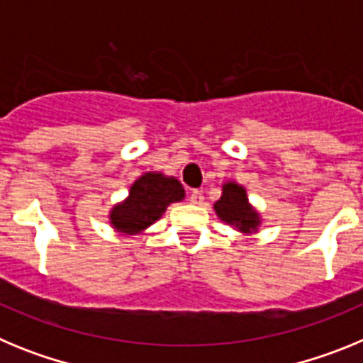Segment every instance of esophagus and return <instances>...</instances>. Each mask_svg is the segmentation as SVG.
Returning a JSON list of instances; mask_svg holds the SVG:
<instances>
[{
	"instance_id": "1",
	"label": "esophagus",
	"mask_w": 363,
	"mask_h": 363,
	"mask_svg": "<svg viewBox=\"0 0 363 363\" xmlns=\"http://www.w3.org/2000/svg\"><path fill=\"white\" fill-rule=\"evenodd\" d=\"M203 194H201V191H198V189H192L191 192H189V201L194 205H201L203 203Z\"/></svg>"
}]
</instances>
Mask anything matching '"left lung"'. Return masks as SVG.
Instances as JSON below:
<instances>
[{
	"label": "left lung",
	"instance_id": "obj_1",
	"mask_svg": "<svg viewBox=\"0 0 363 363\" xmlns=\"http://www.w3.org/2000/svg\"><path fill=\"white\" fill-rule=\"evenodd\" d=\"M214 211L225 223L234 225L242 233H252L259 225V216L247 201L245 189L234 182L223 185V192L214 203Z\"/></svg>",
	"mask_w": 363,
	"mask_h": 363
}]
</instances>
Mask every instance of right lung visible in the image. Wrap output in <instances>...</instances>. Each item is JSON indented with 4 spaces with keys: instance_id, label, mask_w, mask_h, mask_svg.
<instances>
[{
    "instance_id": "right-lung-1",
    "label": "right lung",
    "mask_w": 363,
    "mask_h": 363,
    "mask_svg": "<svg viewBox=\"0 0 363 363\" xmlns=\"http://www.w3.org/2000/svg\"><path fill=\"white\" fill-rule=\"evenodd\" d=\"M185 191L176 178L145 172L133 184L129 198L111 211V223L118 233L138 234L162 218L174 201L184 200Z\"/></svg>"
}]
</instances>
